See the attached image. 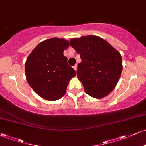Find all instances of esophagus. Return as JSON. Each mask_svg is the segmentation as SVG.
Listing matches in <instances>:
<instances>
[{"label": "esophagus", "instance_id": "obj_1", "mask_svg": "<svg viewBox=\"0 0 146 146\" xmlns=\"http://www.w3.org/2000/svg\"><path fill=\"white\" fill-rule=\"evenodd\" d=\"M73 68H74L75 71H77V68H78V66H77V64H75V66H73Z\"/></svg>", "mask_w": 146, "mask_h": 146}]
</instances>
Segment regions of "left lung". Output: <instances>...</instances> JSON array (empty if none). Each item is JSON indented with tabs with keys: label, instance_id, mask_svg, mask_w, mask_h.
<instances>
[{
	"label": "left lung",
	"instance_id": "left-lung-1",
	"mask_svg": "<svg viewBox=\"0 0 146 146\" xmlns=\"http://www.w3.org/2000/svg\"><path fill=\"white\" fill-rule=\"evenodd\" d=\"M70 44L80 55L77 75L85 92L100 99L116 86L122 72V58L109 43L95 36L73 38Z\"/></svg>",
	"mask_w": 146,
	"mask_h": 146
}]
</instances>
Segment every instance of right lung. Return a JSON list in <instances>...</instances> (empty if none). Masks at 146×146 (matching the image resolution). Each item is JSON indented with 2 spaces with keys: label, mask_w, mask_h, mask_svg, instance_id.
I'll list each match as a JSON object with an SVG mask.
<instances>
[{
  "label": "right lung",
  "mask_w": 146,
  "mask_h": 146,
  "mask_svg": "<svg viewBox=\"0 0 146 146\" xmlns=\"http://www.w3.org/2000/svg\"><path fill=\"white\" fill-rule=\"evenodd\" d=\"M69 46L65 39L53 38L38 44L25 62L27 81L38 95L55 101L65 94L76 72L68 66L64 50Z\"/></svg>",
  "instance_id": "obj_1"
}]
</instances>
